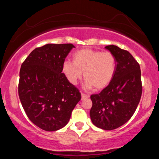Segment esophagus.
Wrapping results in <instances>:
<instances>
[{"label":"esophagus","instance_id":"obj_1","mask_svg":"<svg viewBox=\"0 0 159 159\" xmlns=\"http://www.w3.org/2000/svg\"><path fill=\"white\" fill-rule=\"evenodd\" d=\"M88 97H89V95L84 93H81V98H88Z\"/></svg>","mask_w":159,"mask_h":159}]
</instances>
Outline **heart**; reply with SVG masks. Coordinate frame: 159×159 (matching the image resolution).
I'll return each mask as SVG.
<instances>
[{
    "instance_id": "heart-1",
    "label": "heart",
    "mask_w": 159,
    "mask_h": 159,
    "mask_svg": "<svg viewBox=\"0 0 159 159\" xmlns=\"http://www.w3.org/2000/svg\"><path fill=\"white\" fill-rule=\"evenodd\" d=\"M115 71L116 59L112 53L89 48L76 52L72 62L65 61L63 64V72L71 84H77L84 72L85 87L96 90H102L111 83Z\"/></svg>"
}]
</instances>
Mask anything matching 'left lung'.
Here are the masks:
<instances>
[{
	"label": "left lung",
	"mask_w": 159,
	"mask_h": 159,
	"mask_svg": "<svg viewBox=\"0 0 159 159\" xmlns=\"http://www.w3.org/2000/svg\"><path fill=\"white\" fill-rule=\"evenodd\" d=\"M116 59V71L111 83L99 93L90 96V118L96 126L105 130L117 129L127 123L142 94L140 65L128 51L114 45L105 46Z\"/></svg>",
	"instance_id": "1"
}]
</instances>
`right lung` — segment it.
I'll return each mask as SVG.
<instances>
[{"label":"right lung","instance_id":"add662e5","mask_svg":"<svg viewBox=\"0 0 159 159\" xmlns=\"http://www.w3.org/2000/svg\"><path fill=\"white\" fill-rule=\"evenodd\" d=\"M72 44H47L34 49L21 64L19 96L27 117L48 132L64 127L81 93L62 73Z\"/></svg>","mask_w":159,"mask_h":159}]
</instances>
